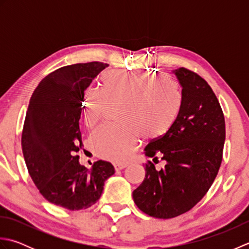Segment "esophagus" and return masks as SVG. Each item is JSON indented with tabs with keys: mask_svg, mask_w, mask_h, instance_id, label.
Returning <instances> with one entry per match:
<instances>
[{
	"mask_svg": "<svg viewBox=\"0 0 249 249\" xmlns=\"http://www.w3.org/2000/svg\"><path fill=\"white\" fill-rule=\"evenodd\" d=\"M126 167H127L126 163H115V165H114L115 170H122V169H124Z\"/></svg>",
	"mask_w": 249,
	"mask_h": 249,
	"instance_id": "obj_1",
	"label": "esophagus"
}]
</instances>
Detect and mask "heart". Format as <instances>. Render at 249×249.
<instances>
[{"mask_svg": "<svg viewBox=\"0 0 249 249\" xmlns=\"http://www.w3.org/2000/svg\"><path fill=\"white\" fill-rule=\"evenodd\" d=\"M102 91L89 89L83 97L82 113L88 127L103 120L109 106H118L121 125L102 126L91 137L97 154L106 160H127L142 135H156L176 120L181 109V92L171 78L147 71H106Z\"/></svg>", "mask_w": 249, "mask_h": 249, "instance_id": "obj_1", "label": "heart"}]
</instances>
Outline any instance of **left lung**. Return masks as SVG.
<instances>
[{
	"instance_id": "8db88e82",
	"label": "left lung",
	"mask_w": 249,
	"mask_h": 249,
	"mask_svg": "<svg viewBox=\"0 0 249 249\" xmlns=\"http://www.w3.org/2000/svg\"><path fill=\"white\" fill-rule=\"evenodd\" d=\"M172 71L182 88L181 109L167 133L144 149L166 165L157 171L147 162L133 193L142 212L162 219L186 213L204 197L218 173L226 138L223 110L208 82L184 67Z\"/></svg>"
}]
</instances>
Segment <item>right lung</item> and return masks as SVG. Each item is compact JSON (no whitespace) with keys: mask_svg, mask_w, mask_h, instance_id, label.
<instances>
[{"mask_svg":"<svg viewBox=\"0 0 249 249\" xmlns=\"http://www.w3.org/2000/svg\"><path fill=\"white\" fill-rule=\"evenodd\" d=\"M108 64L89 62L61 67L39 82L30 99L22 130L25 165L39 193L62 208L78 211L96 203L105 181L114 174L109 161L89 170L79 162V120L84 91Z\"/></svg>","mask_w":249,"mask_h":249,"instance_id":"add662e5","label":"right lung"}]
</instances>
